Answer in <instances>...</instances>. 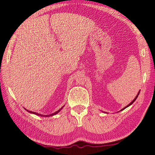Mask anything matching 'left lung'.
Returning a JSON list of instances; mask_svg holds the SVG:
<instances>
[{
	"label": "left lung",
	"instance_id": "left-lung-1",
	"mask_svg": "<svg viewBox=\"0 0 155 155\" xmlns=\"http://www.w3.org/2000/svg\"><path fill=\"white\" fill-rule=\"evenodd\" d=\"M139 93H140V91H139V93H138V94L137 95V97H136L135 98H134V100H133V101L132 102H131V103H130V104H128L127 105V107H125L124 108H123V109H121V110H120V111H122V110H124V108H127L128 107H129V106H130V105H131V104H133V103H134V102L136 101V99H137V98L138 97V96H139Z\"/></svg>",
	"mask_w": 155,
	"mask_h": 155
}]
</instances>
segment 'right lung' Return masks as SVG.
<instances>
[{"instance_id":"add662e5","label":"right lung","mask_w":155,"mask_h":155,"mask_svg":"<svg viewBox=\"0 0 155 155\" xmlns=\"http://www.w3.org/2000/svg\"><path fill=\"white\" fill-rule=\"evenodd\" d=\"M63 108V107H62V108H61L59 110H58L57 111H56L55 113H52V114H47V115H44V114H39V113H35V112H32V111H30V110H27L25 108V110H27L28 113H32V114H36V115H38V116H41V117H51V116H53V115H55V114H57L58 113H59V112H60L61 110V109L62 108Z\"/></svg>"}]
</instances>
